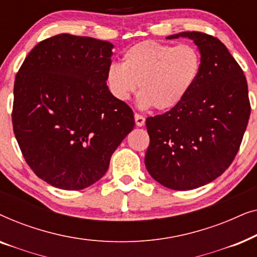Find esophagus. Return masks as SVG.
<instances>
[{
	"mask_svg": "<svg viewBox=\"0 0 257 257\" xmlns=\"http://www.w3.org/2000/svg\"><path fill=\"white\" fill-rule=\"evenodd\" d=\"M135 120H136V125L139 126V127H142V126H144V124H145V118L138 113L135 114Z\"/></svg>",
	"mask_w": 257,
	"mask_h": 257,
	"instance_id": "34e87169",
	"label": "esophagus"
}]
</instances>
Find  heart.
<instances>
[{
	"label": "heart",
	"instance_id": "heart-1",
	"mask_svg": "<svg viewBox=\"0 0 257 257\" xmlns=\"http://www.w3.org/2000/svg\"><path fill=\"white\" fill-rule=\"evenodd\" d=\"M200 71L201 55L193 45L144 41L124 52L121 65L108 66L106 83L119 101L128 100L139 84L140 107L167 111L185 99Z\"/></svg>",
	"mask_w": 257,
	"mask_h": 257
}]
</instances>
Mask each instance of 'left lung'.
Listing matches in <instances>:
<instances>
[{"label":"left lung","mask_w":257,"mask_h":257,"mask_svg":"<svg viewBox=\"0 0 257 257\" xmlns=\"http://www.w3.org/2000/svg\"><path fill=\"white\" fill-rule=\"evenodd\" d=\"M189 38L201 55V71L178 106L146 119L145 166L165 187L189 191L220 177L234 160L247 128L250 103L243 71L217 38L198 31Z\"/></svg>","instance_id":"8db88e82"}]
</instances>
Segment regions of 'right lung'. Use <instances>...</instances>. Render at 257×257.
Here are the masks:
<instances>
[{"label": "right lung", "mask_w": 257, "mask_h": 257, "mask_svg": "<svg viewBox=\"0 0 257 257\" xmlns=\"http://www.w3.org/2000/svg\"><path fill=\"white\" fill-rule=\"evenodd\" d=\"M112 49L61 34L38 43L16 75L14 133L34 173L54 187L93 185L135 127L133 111L106 85Z\"/></svg>", "instance_id": "1"}]
</instances>
